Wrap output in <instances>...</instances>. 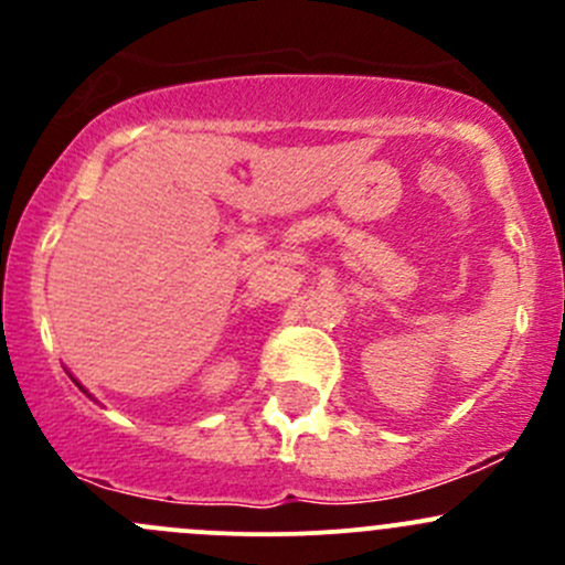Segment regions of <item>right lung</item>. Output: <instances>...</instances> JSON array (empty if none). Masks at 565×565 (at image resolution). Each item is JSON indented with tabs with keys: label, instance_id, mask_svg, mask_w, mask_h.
<instances>
[{
	"label": "right lung",
	"instance_id": "obj_1",
	"mask_svg": "<svg viewBox=\"0 0 565 565\" xmlns=\"http://www.w3.org/2000/svg\"><path fill=\"white\" fill-rule=\"evenodd\" d=\"M73 383H76V385H78V388H82V391H84V385H82V383H78V380H73ZM84 393H87V391H84ZM87 396H89V393H87Z\"/></svg>",
	"mask_w": 565,
	"mask_h": 565
}]
</instances>
